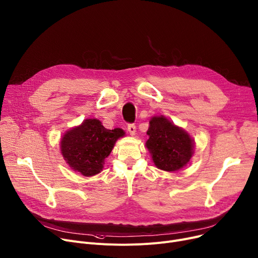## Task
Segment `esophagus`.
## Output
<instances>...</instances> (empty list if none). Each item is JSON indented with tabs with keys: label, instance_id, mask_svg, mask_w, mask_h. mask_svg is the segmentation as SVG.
<instances>
[{
	"label": "esophagus",
	"instance_id": "34e87169",
	"mask_svg": "<svg viewBox=\"0 0 258 258\" xmlns=\"http://www.w3.org/2000/svg\"><path fill=\"white\" fill-rule=\"evenodd\" d=\"M127 131L132 136L136 135V125L134 123H130L127 124Z\"/></svg>",
	"mask_w": 258,
	"mask_h": 258
}]
</instances>
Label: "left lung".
<instances>
[{"mask_svg":"<svg viewBox=\"0 0 258 258\" xmlns=\"http://www.w3.org/2000/svg\"><path fill=\"white\" fill-rule=\"evenodd\" d=\"M149 124L146 147L154 165L165 171H176L185 166L192 158L194 148L187 133L164 116L153 117Z\"/></svg>","mask_w":258,"mask_h":258,"instance_id":"obj_1","label":"left lung"}]
</instances>
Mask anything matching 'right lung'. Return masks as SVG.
<instances>
[{"label":"right lung","instance_id":"obj_1","mask_svg":"<svg viewBox=\"0 0 258 258\" xmlns=\"http://www.w3.org/2000/svg\"><path fill=\"white\" fill-rule=\"evenodd\" d=\"M123 135L121 128L107 130L99 120L86 119L63 136L61 152L72 169L84 176H93L100 172L104 160Z\"/></svg>","mask_w":258,"mask_h":258}]
</instances>
